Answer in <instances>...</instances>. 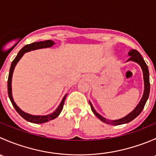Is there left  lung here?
Instances as JSON below:
<instances>
[{
    "mask_svg": "<svg viewBox=\"0 0 156 156\" xmlns=\"http://www.w3.org/2000/svg\"><path fill=\"white\" fill-rule=\"evenodd\" d=\"M128 55L130 56V58L127 59V61L132 60L137 62V63L140 66L141 68L143 69V72H144V85H145L144 96H143V98L141 99L139 104H138L137 106L133 109V111H132L130 114L127 115V116H125V117L123 118V119H119V120H114V121L108 120V119H106L105 118L102 117L100 114H98V113L94 110V108L93 107L92 105H91V103L89 102L90 105L91 110H92L93 112L94 113V115H95L97 118H99L102 122H103L106 124H108V125H123V124L128 123V122H131L132 120H133L135 118L137 117V116L140 114V112H142V110L144 109V106H145V104L146 101H147L148 98H149V90H150V83H149V69H148L147 65L146 64L144 58L142 57L141 54L137 51V50H131L128 53Z\"/></svg>",
    "mask_w": 156,
    "mask_h": 156,
    "instance_id": "left-lung-1",
    "label": "left lung"
}]
</instances>
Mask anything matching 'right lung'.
Segmentation results:
<instances>
[{
  "label": "right lung",
  "instance_id": "obj_1",
  "mask_svg": "<svg viewBox=\"0 0 156 156\" xmlns=\"http://www.w3.org/2000/svg\"><path fill=\"white\" fill-rule=\"evenodd\" d=\"M54 42L53 41L50 40H47L44 41H39V42H34L32 44H30L26 45L25 47H23L21 50H20V52L18 53L17 56H16L15 59H13V61L12 62L11 64V66L10 69V72H9V76H8V81H7V92H8V96L9 98H10L11 103H12V106L15 108V109L16 110L17 112L25 119V120L28 121V122H31V123L34 124H42L45 123V122H49L50 120H53V119H56L59 114H60L61 111H62V108H63L64 102H65L67 94H66L64 96L63 99H62V102H61L60 105L59 106V107L56 109V111L53 112L51 114L48 115H31L28 114V113L24 112L23 111H22L18 106H16V104L15 103V102L13 101V99L12 97V89H11V81H12V72H13L14 68H15L17 62H19L20 59H21L22 56H23L25 53L26 52H29L30 50H36V49H41V48H50V47L53 46L54 44Z\"/></svg>",
  "mask_w": 156,
  "mask_h": 156
}]
</instances>
